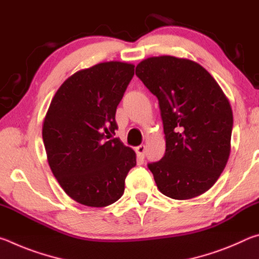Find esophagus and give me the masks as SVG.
Returning <instances> with one entry per match:
<instances>
[{"label": "esophagus", "instance_id": "esophagus-1", "mask_svg": "<svg viewBox=\"0 0 259 259\" xmlns=\"http://www.w3.org/2000/svg\"><path fill=\"white\" fill-rule=\"evenodd\" d=\"M136 152H137L138 156L144 157V156H145V153H146V146L145 145H139L138 147H136Z\"/></svg>", "mask_w": 259, "mask_h": 259}]
</instances>
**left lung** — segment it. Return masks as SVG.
Segmentation results:
<instances>
[{"mask_svg":"<svg viewBox=\"0 0 259 259\" xmlns=\"http://www.w3.org/2000/svg\"><path fill=\"white\" fill-rule=\"evenodd\" d=\"M136 75L159 100L165 153L148 163L161 193L195 198L211 187L227 163L233 113L214 78L188 59L171 56L140 61Z\"/></svg>","mask_w":259,"mask_h":259,"instance_id":"obj_1","label":"left lung"}]
</instances>
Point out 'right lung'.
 I'll return each mask as SVG.
<instances>
[{
  "instance_id": "add662e5",
  "label": "right lung",
  "mask_w": 259,
  "mask_h": 259,
  "mask_svg": "<svg viewBox=\"0 0 259 259\" xmlns=\"http://www.w3.org/2000/svg\"><path fill=\"white\" fill-rule=\"evenodd\" d=\"M134 75L131 64L100 63L73 74L51 100L42 128L48 162L78 203L102 208L123 194L136 154L113 136L116 107Z\"/></svg>"
}]
</instances>
